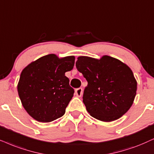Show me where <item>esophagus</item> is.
I'll return each instance as SVG.
<instances>
[{
	"mask_svg": "<svg viewBox=\"0 0 154 154\" xmlns=\"http://www.w3.org/2000/svg\"><path fill=\"white\" fill-rule=\"evenodd\" d=\"M75 94L77 97H81L82 95V89L78 88L75 90Z\"/></svg>",
	"mask_w": 154,
	"mask_h": 154,
	"instance_id": "obj_1",
	"label": "esophagus"
}]
</instances>
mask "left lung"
<instances>
[{"mask_svg": "<svg viewBox=\"0 0 154 154\" xmlns=\"http://www.w3.org/2000/svg\"><path fill=\"white\" fill-rule=\"evenodd\" d=\"M76 67L88 82L83 102L92 117L109 122L128 112L137 90V82L129 66L108 55L100 59L79 56Z\"/></svg>", "mask_w": 154, "mask_h": 154, "instance_id": "obj_1", "label": "left lung"}]
</instances>
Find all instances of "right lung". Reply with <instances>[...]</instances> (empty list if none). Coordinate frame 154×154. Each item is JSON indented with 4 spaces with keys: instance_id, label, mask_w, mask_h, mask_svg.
Here are the masks:
<instances>
[{
    "instance_id": "right-lung-1",
    "label": "right lung",
    "mask_w": 154,
    "mask_h": 154,
    "mask_svg": "<svg viewBox=\"0 0 154 154\" xmlns=\"http://www.w3.org/2000/svg\"><path fill=\"white\" fill-rule=\"evenodd\" d=\"M75 56L50 54L23 69L17 92L23 107L34 119L50 122L63 116L74 95L66 72L73 69Z\"/></svg>"
}]
</instances>
